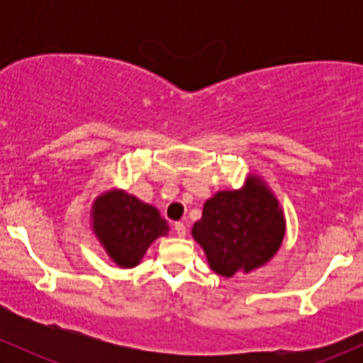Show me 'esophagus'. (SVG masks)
<instances>
[{
  "label": "esophagus",
  "mask_w": 363,
  "mask_h": 363,
  "mask_svg": "<svg viewBox=\"0 0 363 363\" xmlns=\"http://www.w3.org/2000/svg\"><path fill=\"white\" fill-rule=\"evenodd\" d=\"M174 230H175V233H177L179 237H186V225H184V223H175Z\"/></svg>",
  "instance_id": "esophagus-1"
}]
</instances>
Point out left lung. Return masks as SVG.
I'll use <instances>...</instances> for the list:
<instances>
[{
  "instance_id": "obj_1",
  "label": "left lung",
  "mask_w": 363,
  "mask_h": 363,
  "mask_svg": "<svg viewBox=\"0 0 363 363\" xmlns=\"http://www.w3.org/2000/svg\"><path fill=\"white\" fill-rule=\"evenodd\" d=\"M286 233L279 200L258 175L240 189L218 191L203 203L191 235L202 246L208 267L223 277L250 274L274 258Z\"/></svg>"
}]
</instances>
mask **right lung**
Instances as JSON below:
<instances>
[{
  "label": "right lung",
  "mask_w": 363,
  "mask_h": 363,
  "mask_svg": "<svg viewBox=\"0 0 363 363\" xmlns=\"http://www.w3.org/2000/svg\"><path fill=\"white\" fill-rule=\"evenodd\" d=\"M91 228L108 258L121 269L137 267L149 246L170 230L158 208L124 189H111L94 199Z\"/></svg>",
  "instance_id": "right-lung-1"
}]
</instances>
